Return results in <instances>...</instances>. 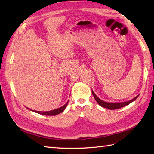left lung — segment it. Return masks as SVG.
Masks as SVG:
<instances>
[{
	"label": "left lung",
	"instance_id": "8db88e82",
	"mask_svg": "<svg viewBox=\"0 0 154 154\" xmlns=\"http://www.w3.org/2000/svg\"><path fill=\"white\" fill-rule=\"evenodd\" d=\"M92 93L93 95L94 98V99L97 102V103L99 104L100 106H101L102 107L106 108V109H110V110H115V109H120V108H122L124 106H126L127 105H128L129 104L131 103L132 102H133L134 100H135L137 98H138V96H136L135 98H134L133 99L130 100L129 101H126V102H124V103H106L104 102V101H103L102 100H100L99 98H98L97 96H96V94L94 93L93 91H92Z\"/></svg>",
	"mask_w": 154,
	"mask_h": 154
}]
</instances>
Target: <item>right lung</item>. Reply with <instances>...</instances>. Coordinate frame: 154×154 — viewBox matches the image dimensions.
<instances>
[{
  "instance_id": "obj_1",
  "label": "right lung",
  "mask_w": 154,
  "mask_h": 154,
  "mask_svg": "<svg viewBox=\"0 0 154 154\" xmlns=\"http://www.w3.org/2000/svg\"><path fill=\"white\" fill-rule=\"evenodd\" d=\"M67 104H68V102L63 106H61L60 108H59V109L54 110L48 111V112H40V111H35V112L38 113V114H43V115H57V114L61 113L62 112H63V111L65 109V108H66Z\"/></svg>"
}]
</instances>
